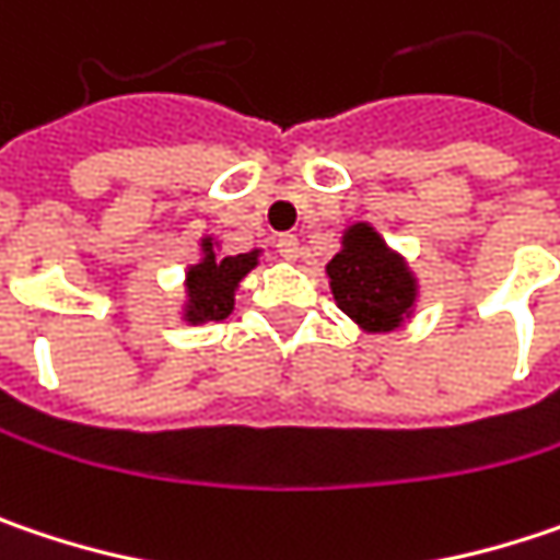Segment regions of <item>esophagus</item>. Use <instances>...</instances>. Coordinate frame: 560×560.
<instances>
[{
	"label": "esophagus",
	"mask_w": 560,
	"mask_h": 560,
	"mask_svg": "<svg viewBox=\"0 0 560 560\" xmlns=\"http://www.w3.org/2000/svg\"><path fill=\"white\" fill-rule=\"evenodd\" d=\"M277 252L287 260H296L302 252L300 238H296V235H280V238H277Z\"/></svg>",
	"instance_id": "34e87169"
}]
</instances>
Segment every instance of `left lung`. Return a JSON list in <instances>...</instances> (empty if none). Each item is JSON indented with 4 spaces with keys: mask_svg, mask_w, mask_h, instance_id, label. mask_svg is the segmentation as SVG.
Here are the masks:
<instances>
[{
    "mask_svg": "<svg viewBox=\"0 0 560 560\" xmlns=\"http://www.w3.org/2000/svg\"><path fill=\"white\" fill-rule=\"evenodd\" d=\"M338 308L366 335H388L415 318L420 300L418 273L408 267L373 222H350L340 248L325 264Z\"/></svg>",
    "mask_w": 560,
    "mask_h": 560,
    "instance_id": "obj_1",
    "label": "left lung"
}]
</instances>
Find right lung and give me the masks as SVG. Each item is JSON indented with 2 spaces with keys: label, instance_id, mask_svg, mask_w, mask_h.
<instances>
[{
  "label": "right lung",
  "instance_id": "add662e5",
  "mask_svg": "<svg viewBox=\"0 0 560 560\" xmlns=\"http://www.w3.org/2000/svg\"><path fill=\"white\" fill-rule=\"evenodd\" d=\"M213 235L200 238V258L184 270V300H180V322L207 325L222 322L235 308L238 283L258 267L260 248L248 255H225Z\"/></svg>",
  "mask_w": 560,
  "mask_h": 560
}]
</instances>
